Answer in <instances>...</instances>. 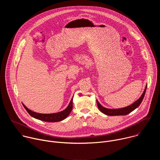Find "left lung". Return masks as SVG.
<instances>
[{"label": "left lung", "mask_w": 160, "mask_h": 160, "mask_svg": "<svg viewBox=\"0 0 160 160\" xmlns=\"http://www.w3.org/2000/svg\"><path fill=\"white\" fill-rule=\"evenodd\" d=\"M146 88H147V85L146 86L145 89L144 90V92L142 93L141 96L139 98V99L137 100L135 102H134L132 104H131L128 106L122 108H119V109H108V108H106L103 107L97 100V104H98V108L102 112H103L104 114H105V115H108V116H118V115H128V114H129L130 112H131L134 109H135L137 108H138L139 106V105L142 102V101L144 99V97L145 96Z\"/></svg>", "instance_id": "obj_1"}]
</instances>
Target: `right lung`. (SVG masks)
Instances as JSON below:
<instances>
[{
	"label": "right lung",
	"instance_id": "add662e5",
	"mask_svg": "<svg viewBox=\"0 0 160 160\" xmlns=\"http://www.w3.org/2000/svg\"><path fill=\"white\" fill-rule=\"evenodd\" d=\"M22 104L23 105L25 109L27 111V112L30 114V115H31L32 117L43 122H60L64 120L68 115H70V113L71 112L73 109V98L72 99L69 105L68 106V107L64 110L58 112L50 113V114H42V113H38V112L32 111V110L27 108L23 103Z\"/></svg>",
	"mask_w": 160,
	"mask_h": 160
}]
</instances>
